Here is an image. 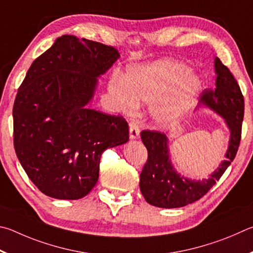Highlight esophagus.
I'll list each match as a JSON object with an SVG mask.
<instances>
[{
    "label": "esophagus",
    "mask_w": 253,
    "mask_h": 253,
    "mask_svg": "<svg viewBox=\"0 0 253 253\" xmlns=\"http://www.w3.org/2000/svg\"><path fill=\"white\" fill-rule=\"evenodd\" d=\"M129 130H130V139L131 140H134V139L139 138L140 129H139L138 124L134 123V122H131L130 126H129Z\"/></svg>",
    "instance_id": "obj_1"
}]
</instances>
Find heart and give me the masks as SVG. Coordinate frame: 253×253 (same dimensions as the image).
<instances>
[{
    "mask_svg": "<svg viewBox=\"0 0 253 253\" xmlns=\"http://www.w3.org/2000/svg\"><path fill=\"white\" fill-rule=\"evenodd\" d=\"M201 90V79L188 65L169 60L131 66L124 79L113 75L108 84L109 95L120 112H135L139 101L152 104L153 121L162 126L182 117Z\"/></svg>",
    "mask_w": 253,
    "mask_h": 253,
    "instance_id": "1",
    "label": "heart"
}]
</instances>
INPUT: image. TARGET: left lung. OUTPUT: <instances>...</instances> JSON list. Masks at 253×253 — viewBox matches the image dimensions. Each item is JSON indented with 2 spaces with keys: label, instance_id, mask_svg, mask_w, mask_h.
<instances>
[{
  "label": "left lung",
  "instance_id": "8db88e82",
  "mask_svg": "<svg viewBox=\"0 0 253 253\" xmlns=\"http://www.w3.org/2000/svg\"><path fill=\"white\" fill-rule=\"evenodd\" d=\"M214 72L215 87L202 92L199 106L218 114L228 127L230 135L224 160L208 179L187 178L179 173L172 163L169 132L142 131L141 139L148 150V161L140 174V190L150 205L173 209L196 202L213 187L236 157L241 139L245 101L236 79L219 57L214 59Z\"/></svg>",
  "mask_w": 253,
  "mask_h": 253
}]
</instances>
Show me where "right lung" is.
Masks as SVG:
<instances>
[{"label": "right lung", "instance_id": "add662e5", "mask_svg": "<svg viewBox=\"0 0 253 253\" xmlns=\"http://www.w3.org/2000/svg\"><path fill=\"white\" fill-rule=\"evenodd\" d=\"M119 57L112 46L65 34L30 66L13 106L14 148L45 196L85 197L99 179L104 150L129 141L122 117L87 106L99 78Z\"/></svg>", "mask_w": 253, "mask_h": 253}]
</instances>
